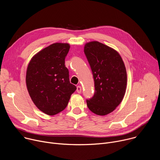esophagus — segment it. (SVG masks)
Wrapping results in <instances>:
<instances>
[{
    "mask_svg": "<svg viewBox=\"0 0 160 160\" xmlns=\"http://www.w3.org/2000/svg\"><path fill=\"white\" fill-rule=\"evenodd\" d=\"M77 92H78V93H81V92H82V87H80V86H77Z\"/></svg>",
    "mask_w": 160,
    "mask_h": 160,
    "instance_id": "34e87169",
    "label": "esophagus"
}]
</instances>
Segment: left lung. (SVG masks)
<instances>
[{
  "label": "left lung",
  "instance_id": "1",
  "mask_svg": "<svg viewBox=\"0 0 160 160\" xmlns=\"http://www.w3.org/2000/svg\"><path fill=\"white\" fill-rule=\"evenodd\" d=\"M84 52L93 74L95 92L87 100L88 109L98 115L111 112L121 103L127 88V71L120 54L98 41L85 43Z\"/></svg>",
  "mask_w": 160,
  "mask_h": 160
}]
</instances>
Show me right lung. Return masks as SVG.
Segmentation results:
<instances>
[{
  "label": "right lung",
  "mask_w": 160,
  "mask_h": 160,
  "mask_svg": "<svg viewBox=\"0 0 160 160\" xmlns=\"http://www.w3.org/2000/svg\"><path fill=\"white\" fill-rule=\"evenodd\" d=\"M70 48L67 43H54L37 52L27 70L26 83L35 105L52 116L67 106L77 89L69 79L64 59Z\"/></svg>",
  "instance_id": "obj_1"
}]
</instances>
